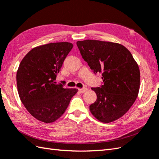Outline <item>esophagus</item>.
<instances>
[{"label":"esophagus","mask_w":159,"mask_h":159,"mask_svg":"<svg viewBox=\"0 0 159 159\" xmlns=\"http://www.w3.org/2000/svg\"><path fill=\"white\" fill-rule=\"evenodd\" d=\"M79 90L80 93H84V92H85L87 90H88V89H87V88H83L79 89Z\"/></svg>","instance_id":"esophagus-1"}]
</instances>
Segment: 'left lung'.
<instances>
[{"label": "left lung", "mask_w": 159, "mask_h": 159, "mask_svg": "<svg viewBox=\"0 0 159 159\" xmlns=\"http://www.w3.org/2000/svg\"><path fill=\"white\" fill-rule=\"evenodd\" d=\"M80 54L94 73H101L103 85L92 88L97 99L89 110L102 123L123 116L135 102L140 88L137 63L125 47L96 40L77 41Z\"/></svg>", "instance_id": "1"}]
</instances>
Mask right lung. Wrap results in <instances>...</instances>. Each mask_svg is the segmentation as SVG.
<instances>
[{"label": "right lung", "mask_w": 159, "mask_h": 159, "mask_svg": "<svg viewBox=\"0 0 159 159\" xmlns=\"http://www.w3.org/2000/svg\"><path fill=\"white\" fill-rule=\"evenodd\" d=\"M72 48V43L68 42L36 47L18 67L16 82L20 101L32 116L43 123L58 119L78 92L77 89L64 88L55 81Z\"/></svg>", "instance_id": "1"}]
</instances>
